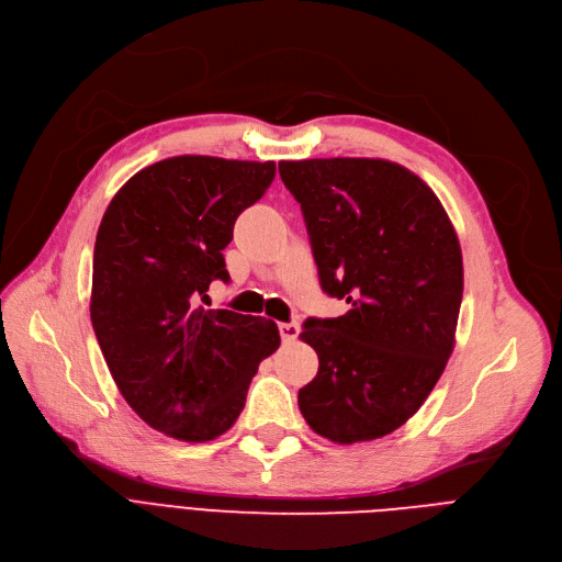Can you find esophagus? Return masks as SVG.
I'll return each mask as SVG.
<instances>
[{
	"instance_id": "34e87169",
	"label": "esophagus",
	"mask_w": 562,
	"mask_h": 562,
	"mask_svg": "<svg viewBox=\"0 0 562 562\" xmlns=\"http://www.w3.org/2000/svg\"><path fill=\"white\" fill-rule=\"evenodd\" d=\"M278 330H280L282 341H293V339L299 337V333H301L299 323H278Z\"/></svg>"
}]
</instances>
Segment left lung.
Here are the masks:
<instances>
[{
  "label": "left lung",
  "instance_id": "left-lung-1",
  "mask_svg": "<svg viewBox=\"0 0 562 562\" xmlns=\"http://www.w3.org/2000/svg\"><path fill=\"white\" fill-rule=\"evenodd\" d=\"M301 202L321 289L350 310L307 318L318 356L299 392L314 432L356 445L401 428L445 371L462 303V250L432 189L385 159L280 161Z\"/></svg>",
  "mask_w": 562,
  "mask_h": 562
}]
</instances>
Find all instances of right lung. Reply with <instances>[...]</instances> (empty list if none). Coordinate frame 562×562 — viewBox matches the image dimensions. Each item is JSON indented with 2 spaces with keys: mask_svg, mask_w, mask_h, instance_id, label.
<instances>
[{
  "mask_svg": "<svg viewBox=\"0 0 562 562\" xmlns=\"http://www.w3.org/2000/svg\"><path fill=\"white\" fill-rule=\"evenodd\" d=\"M276 177L273 161L184 155L138 170L113 195L93 255L91 321L136 415L182 441L239 419L250 380L280 346L271 318L204 310L234 221Z\"/></svg>",
  "mask_w": 562,
  "mask_h": 562,
  "instance_id": "add662e5",
  "label": "right lung"
}]
</instances>
